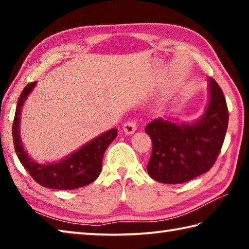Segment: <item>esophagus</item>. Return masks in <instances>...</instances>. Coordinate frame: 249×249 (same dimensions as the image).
Masks as SVG:
<instances>
[{
    "instance_id": "1",
    "label": "esophagus",
    "mask_w": 249,
    "mask_h": 249,
    "mask_svg": "<svg viewBox=\"0 0 249 249\" xmlns=\"http://www.w3.org/2000/svg\"><path fill=\"white\" fill-rule=\"evenodd\" d=\"M137 129V123L136 121H127L126 123H124L123 125V130L126 133V134H134L135 132H136Z\"/></svg>"
}]
</instances>
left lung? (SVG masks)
I'll return each mask as SVG.
<instances>
[{
  "instance_id": "1",
  "label": "left lung",
  "mask_w": 249,
  "mask_h": 249,
  "mask_svg": "<svg viewBox=\"0 0 249 249\" xmlns=\"http://www.w3.org/2000/svg\"><path fill=\"white\" fill-rule=\"evenodd\" d=\"M209 81V103L195 123L156 119L145 132L153 142L147 165L151 178L167 184L183 183L209 171L220 154L229 125V109L215 80Z\"/></svg>"
}]
</instances>
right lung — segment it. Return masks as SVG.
Here are the masks:
<instances>
[{
  "mask_svg": "<svg viewBox=\"0 0 249 249\" xmlns=\"http://www.w3.org/2000/svg\"><path fill=\"white\" fill-rule=\"evenodd\" d=\"M35 82L28 83L19 95L13 122V142L16 155L29 175L45 188L57 190H73L90 184L98 178L102 169V159L108 145L115 140L117 129L112 128L101 134L81 148L64 159L52 163H38L24 149L19 134L20 111L25 100L33 91Z\"/></svg>",
  "mask_w": 249,
  "mask_h": 249,
  "instance_id": "1",
  "label": "right lung"
}]
</instances>
